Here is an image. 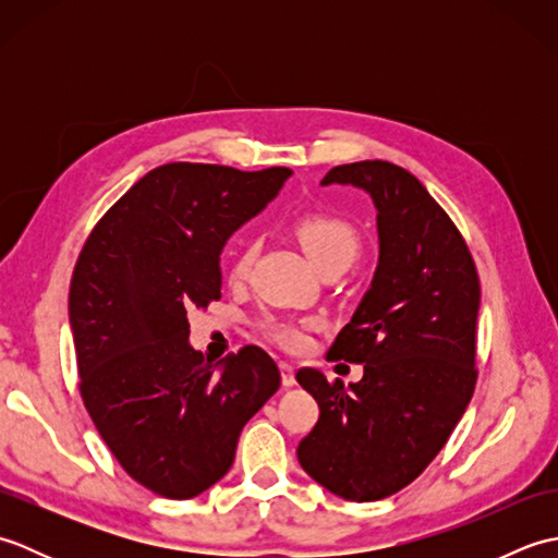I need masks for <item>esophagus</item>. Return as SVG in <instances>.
I'll return each instance as SVG.
<instances>
[{
	"label": "esophagus",
	"instance_id": "obj_1",
	"mask_svg": "<svg viewBox=\"0 0 558 558\" xmlns=\"http://www.w3.org/2000/svg\"><path fill=\"white\" fill-rule=\"evenodd\" d=\"M280 378H282V386L290 388L298 384V378H294V366L288 362H280Z\"/></svg>",
	"mask_w": 558,
	"mask_h": 558
}]
</instances>
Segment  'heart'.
<instances>
[{
    "label": "heart",
    "mask_w": 558,
    "mask_h": 558,
    "mask_svg": "<svg viewBox=\"0 0 558 558\" xmlns=\"http://www.w3.org/2000/svg\"><path fill=\"white\" fill-rule=\"evenodd\" d=\"M294 232H298L302 246L306 254L312 256L314 264L326 270L330 266H350L360 254V232L354 225L336 216V213H304L294 222ZM256 258V242L242 244L240 252H236L230 260L228 278L230 282H244L252 264ZM264 333L278 342L280 348L286 350H302L310 340V328L312 322H290V318H278V316H266L260 322Z\"/></svg>",
    "instance_id": "1"
}]
</instances>
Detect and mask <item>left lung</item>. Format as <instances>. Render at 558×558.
<instances>
[{
    "mask_svg": "<svg viewBox=\"0 0 558 558\" xmlns=\"http://www.w3.org/2000/svg\"><path fill=\"white\" fill-rule=\"evenodd\" d=\"M333 182L372 194L381 256L326 354L364 364L362 381L298 372L318 402L298 458L328 492L378 501L422 475L475 393L480 276L456 222L408 170L362 160L330 170Z\"/></svg>",
    "mask_w": 558,
    "mask_h": 558,
    "instance_id": "left-lung-1",
    "label": "left lung"
}]
</instances>
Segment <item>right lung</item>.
Listing matches in <instances>:
<instances>
[{"label":"right lung","instance_id":"obj_1","mask_svg":"<svg viewBox=\"0 0 558 558\" xmlns=\"http://www.w3.org/2000/svg\"><path fill=\"white\" fill-rule=\"evenodd\" d=\"M292 172L168 162L105 213L69 288L78 390L117 462L165 499H192L234 460L242 426L280 386L256 345L208 362L189 310L220 300V252Z\"/></svg>","mask_w":558,"mask_h":558}]
</instances>
